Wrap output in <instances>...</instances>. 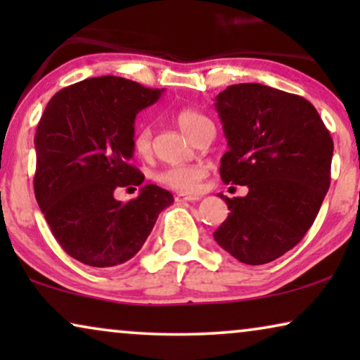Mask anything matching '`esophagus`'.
I'll return each mask as SVG.
<instances>
[{
  "instance_id": "34e87169",
  "label": "esophagus",
  "mask_w": 360,
  "mask_h": 360,
  "mask_svg": "<svg viewBox=\"0 0 360 360\" xmlns=\"http://www.w3.org/2000/svg\"><path fill=\"white\" fill-rule=\"evenodd\" d=\"M200 196L196 195H185V193H179L175 196L176 203H186V201H198Z\"/></svg>"
}]
</instances>
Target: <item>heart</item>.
<instances>
[{
  "instance_id": "obj_1",
  "label": "heart",
  "mask_w": 360,
  "mask_h": 360,
  "mask_svg": "<svg viewBox=\"0 0 360 360\" xmlns=\"http://www.w3.org/2000/svg\"><path fill=\"white\" fill-rule=\"evenodd\" d=\"M175 121L180 129L191 139L196 129H198L203 122L210 120L205 115H201L200 111L191 110V108H184V110L176 111ZM150 137H152V132L149 126L142 124L136 127L134 134H132V150H134L139 157H144L150 152ZM205 176H206V169L203 165L191 164V165H174V167H169V169H164L157 174V180L176 191L193 193V191L200 188L201 181H203Z\"/></svg>"
}]
</instances>
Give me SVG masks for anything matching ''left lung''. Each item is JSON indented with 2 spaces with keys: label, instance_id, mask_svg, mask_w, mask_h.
<instances>
[{
  "label": "left lung",
  "instance_id": "obj_1",
  "mask_svg": "<svg viewBox=\"0 0 360 360\" xmlns=\"http://www.w3.org/2000/svg\"><path fill=\"white\" fill-rule=\"evenodd\" d=\"M214 108L229 147L221 180L249 193H219L231 211L213 238L239 262L269 264L316 219L331 184L333 139L308 100L260 83L228 86Z\"/></svg>",
  "mask_w": 360,
  "mask_h": 360
}]
</instances>
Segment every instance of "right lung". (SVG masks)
<instances>
[{
  "label": "right lung",
  "mask_w": 360,
  "mask_h": 360,
  "mask_svg": "<svg viewBox=\"0 0 360 360\" xmlns=\"http://www.w3.org/2000/svg\"><path fill=\"white\" fill-rule=\"evenodd\" d=\"M164 90L121 77L86 78L57 91L39 121L34 193L57 243L90 267L127 262L139 252L170 191L146 185L134 200H115L117 186H139L132 165L136 115Z\"/></svg>",
  "instance_id": "1"
}]
</instances>
